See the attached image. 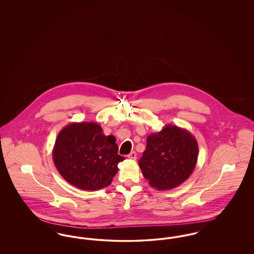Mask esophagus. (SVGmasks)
<instances>
[{
	"label": "esophagus",
	"instance_id": "1",
	"mask_svg": "<svg viewBox=\"0 0 254 254\" xmlns=\"http://www.w3.org/2000/svg\"><path fill=\"white\" fill-rule=\"evenodd\" d=\"M127 158H128V159H130V160H136V158H137V154H136V152H135V151H131V152L127 155Z\"/></svg>",
	"mask_w": 254,
	"mask_h": 254
}]
</instances>
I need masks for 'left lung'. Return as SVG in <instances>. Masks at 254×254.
<instances>
[{"label": "left lung", "mask_w": 254, "mask_h": 254, "mask_svg": "<svg viewBox=\"0 0 254 254\" xmlns=\"http://www.w3.org/2000/svg\"><path fill=\"white\" fill-rule=\"evenodd\" d=\"M198 143L189 130L167 125L149 134L139 167L150 187L158 190L177 188L193 172L198 160Z\"/></svg>", "instance_id": "left-lung-1"}]
</instances>
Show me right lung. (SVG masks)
Instances as JSON below:
<instances>
[{"mask_svg":"<svg viewBox=\"0 0 254 254\" xmlns=\"http://www.w3.org/2000/svg\"><path fill=\"white\" fill-rule=\"evenodd\" d=\"M62 177L83 190H98L111 184L125 158L118 154L113 135H105L98 123H70L61 130L52 150Z\"/></svg>","mask_w":254,"mask_h":254,"instance_id":"add662e5","label":"right lung"}]
</instances>
